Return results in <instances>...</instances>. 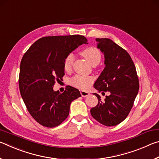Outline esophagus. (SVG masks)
<instances>
[{
	"label": "esophagus",
	"instance_id": "34e87169",
	"mask_svg": "<svg viewBox=\"0 0 159 159\" xmlns=\"http://www.w3.org/2000/svg\"><path fill=\"white\" fill-rule=\"evenodd\" d=\"M80 95H81L83 98H85V97H88V96L90 95V93L87 92V91L80 90Z\"/></svg>",
	"mask_w": 159,
	"mask_h": 159
}]
</instances>
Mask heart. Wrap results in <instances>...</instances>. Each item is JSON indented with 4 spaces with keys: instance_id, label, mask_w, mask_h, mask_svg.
<instances>
[{
    "instance_id": "b5f03b06",
    "label": "heart",
    "mask_w": 159,
    "mask_h": 159,
    "mask_svg": "<svg viewBox=\"0 0 159 159\" xmlns=\"http://www.w3.org/2000/svg\"><path fill=\"white\" fill-rule=\"evenodd\" d=\"M80 55L83 56L93 66L98 65L102 59L100 52L98 48L95 47H88L85 48L80 52ZM74 59L75 57L73 53H69V55H66L64 60V68L65 71H71ZM93 82V79L92 77L79 76V75L75 76L70 80V83L72 85L80 90L87 89Z\"/></svg>"
}]
</instances>
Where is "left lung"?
Listing matches in <instances>:
<instances>
[{
    "label": "left lung",
    "mask_w": 159,
    "mask_h": 159,
    "mask_svg": "<svg viewBox=\"0 0 159 159\" xmlns=\"http://www.w3.org/2000/svg\"><path fill=\"white\" fill-rule=\"evenodd\" d=\"M98 49L104 54L105 67L94 83L99 93L108 91L104 100L98 93L97 106L90 109L92 116L106 126H114L130 113L139 85L135 66L129 54L109 39H96Z\"/></svg>",
    "instance_id": "8db88e82"
}]
</instances>
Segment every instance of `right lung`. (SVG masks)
<instances>
[{
	"mask_svg": "<svg viewBox=\"0 0 159 159\" xmlns=\"http://www.w3.org/2000/svg\"><path fill=\"white\" fill-rule=\"evenodd\" d=\"M82 44H88V41L80 35L43 37L21 59L19 77L21 98L31 116L45 127L61 124L69 116L71 102L81 96L71 86L62 93L54 90L53 86L64 75L66 55Z\"/></svg>",
	"mask_w": 159,
	"mask_h": 159,
	"instance_id": "add662e5",
	"label": "right lung"
}]
</instances>
